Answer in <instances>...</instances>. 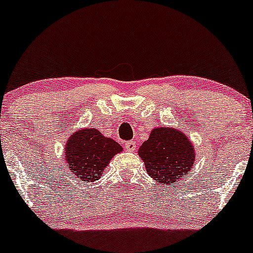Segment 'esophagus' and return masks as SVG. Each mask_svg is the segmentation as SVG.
Wrapping results in <instances>:
<instances>
[{
	"instance_id": "34e87169",
	"label": "esophagus",
	"mask_w": 253,
	"mask_h": 253,
	"mask_svg": "<svg viewBox=\"0 0 253 253\" xmlns=\"http://www.w3.org/2000/svg\"><path fill=\"white\" fill-rule=\"evenodd\" d=\"M126 150L129 151V152H135L136 151V144H135V141H127L126 142Z\"/></svg>"
}]
</instances>
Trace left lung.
<instances>
[{"mask_svg": "<svg viewBox=\"0 0 253 253\" xmlns=\"http://www.w3.org/2000/svg\"><path fill=\"white\" fill-rule=\"evenodd\" d=\"M137 153L148 175L162 185L175 184L184 179L196 158L191 140L180 130L167 126L152 129Z\"/></svg>", "mask_w": 253, "mask_h": 253, "instance_id": "8db88e82", "label": "left lung"}]
</instances>
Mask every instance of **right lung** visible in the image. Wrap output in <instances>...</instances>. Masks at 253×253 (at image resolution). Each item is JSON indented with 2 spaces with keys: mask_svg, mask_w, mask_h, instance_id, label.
<instances>
[{
  "mask_svg": "<svg viewBox=\"0 0 253 253\" xmlns=\"http://www.w3.org/2000/svg\"><path fill=\"white\" fill-rule=\"evenodd\" d=\"M123 147L113 139L103 136L96 127L79 129L69 136L64 146V163L72 178L92 183L102 176V171Z\"/></svg>",
  "mask_w": 253,
  "mask_h": 253,
  "instance_id": "right-lung-1",
  "label": "right lung"
}]
</instances>
